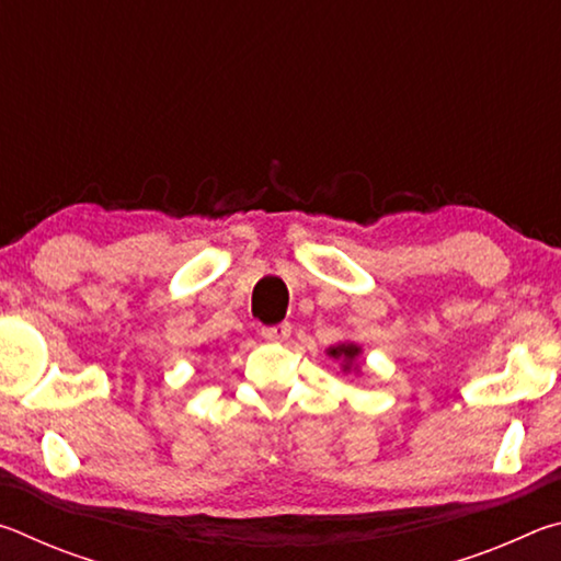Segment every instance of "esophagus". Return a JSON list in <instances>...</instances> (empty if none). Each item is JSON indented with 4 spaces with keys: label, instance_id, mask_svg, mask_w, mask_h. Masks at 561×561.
I'll use <instances>...</instances> for the list:
<instances>
[{
    "label": "esophagus",
    "instance_id": "34e87169",
    "mask_svg": "<svg viewBox=\"0 0 561 561\" xmlns=\"http://www.w3.org/2000/svg\"><path fill=\"white\" fill-rule=\"evenodd\" d=\"M260 334H262V339H267V341H287L289 334H291V324H287V321H284V324L262 327Z\"/></svg>",
    "mask_w": 561,
    "mask_h": 561
}]
</instances>
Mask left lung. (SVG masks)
<instances>
[{
  "label": "left lung",
  "mask_w": 561,
  "mask_h": 561,
  "mask_svg": "<svg viewBox=\"0 0 561 561\" xmlns=\"http://www.w3.org/2000/svg\"><path fill=\"white\" fill-rule=\"evenodd\" d=\"M360 354H364V348L356 341H339V344L327 348V356L339 360L344 374H360Z\"/></svg>",
  "instance_id": "obj_1"
}]
</instances>
